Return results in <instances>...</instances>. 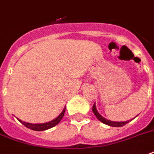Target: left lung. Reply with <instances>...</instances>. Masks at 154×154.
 <instances>
[{
  "mask_svg": "<svg viewBox=\"0 0 154 154\" xmlns=\"http://www.w3.org/2000/svg\"><path fill=\"white\" fill-rule=\"evenodd\" d=\"M92 111H93L95 115L97 116V118L100 120V122H103V123H105L106 125L111 126V127L120 128V127H122V126L126 125L127 123H128V122H130V121H126V122H113V121H109V120L106 119L105 118H103V117L101 116V115L98 113V111L97 110V108H96V106H95V103L94 105H93V106H92Z\"/></svg>",
  "mask_w": 154,
  "mask_h": 154,
  "instance_id": "left-lung-1",
  "label": "left lung"
}]
</instances>
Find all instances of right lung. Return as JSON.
<instances>
[{"label": "right lung", "instance_id": "obj_1", "mask_svg": "<svg viewBox=\"0 0 154 154\" xmlns=\"http://www.w3.org/2000/svg\"><path fill=\"white\" fill-rule=\"evenodd\" d=\"M65 110H66V107L64 108V109L62 110V112L60 114V115H58V117H57L56 119L54 120H52L50 122H45V123H40V124H34V123H28V122H23L20 119L19 122H22V124H23L26 128H29V129H32L33 131H45V130H48L49 128H54V126H56L57 124H58L59 122L62 120V119L64 116L65 114Z\"/></svg>", "mask_w": 154, "mask_h": 154}]
</instances>
